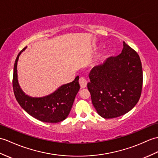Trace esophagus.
Returning <instances> with one entry per match:
<instances>
[{"instance_id":"esophagus-1","label":"esophagus","mask_w":158,"mask_h":158,"mask_svg":"<svg viewBox=\"0 0 158 158\" xmlns=\"http://www.w3.org/2000/svg\"><path fill=\"white\" fill-rule=\"evenodd\" d=\"M79 83L81 88H85L87 87V81L84 77H81L79 80Z\"/></svg>"}]
</instances>
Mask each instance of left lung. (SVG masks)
Segmentation results:
<instances>
[{
    "label": "left lung",
    "mask_w": 158,
    "mask_h": 158,
    "mask_svg": "<svg viewBox=\"0 0 158 158\" xmlns=\"http://www.w3.org/2000/svg\"><path fill=\"white\" fill-rule=\"evenodd\" d=\"M119 55L94 67L87 83L92 104L104 118H114L129 112L137 104L143 86V70L139 54L123 42Z\"/></svg>",
    "instance_id": "obj_1"
}]
</instances>
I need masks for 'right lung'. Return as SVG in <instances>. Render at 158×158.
Wrapping results in <instances>:
<instances>
[{"instance_id": "add662e5", "label": "right lung", "mask_w": 158, "mask_h": 158, "mask_svg": "<svg viewBox=\"0 0 158 158\" xmlns=\"http://www.w3.org/2000/svg\"><path fill=\"white\" fill-rule=\"evenodd\" d=\"M21 50L15 62L13 88L18 103L29 115L42 122L56 123L68 116L77 94L80 89L79 76L71 83L62 85L52 94L42 98H31L25 95L20 88L17 80V66Z\"/></svg>"}]
</instances>
